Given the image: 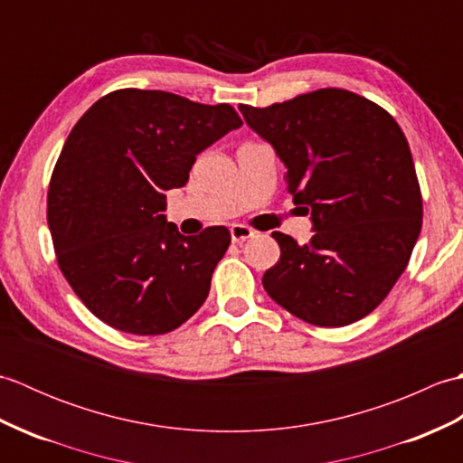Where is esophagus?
Returning <instances> with one entry per match:
<instances>
[{
	"instance_id": "1",
	"label": "esophagus",
	"mask_w": 463,
	"mask_h": 463,
	"mask_svg": "<svg viewBox=\"0 0 463 463\" xmlns=\"http://www.w3.org/2000/svg\"><path fill=\"white\" fill-rule=\"evenodd\" d=\"M254 234V231L250 229V226H247V224H232L231 226V239H232V242H242V241H247V239H250Z\"/></svg>"
}]
</instances>
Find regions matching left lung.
<instances>
[{
	"label": "left lung",
	"instance_id": "left-lung-1",
	"mask_svg": "<svg viewBox=\"0 0 463 463\" xmlns=\"http://www.w3.org/2000/svg\"><path fill=\"white\" fill-rule=\"evenodd\" d=\"M287 166V189L307 204L312 239L272 232L280 259L264 272L269 297L314 326H346L388 297L421 231L410 145L380 105L318 90L270 107H239Z\"/></svg>",
	"mask_w": 463,
	"mask_h": 463
}]
</instances>
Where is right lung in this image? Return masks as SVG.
I'll return each instance as SVG.
<instances>
[{"instance_id": "1", "label": "right lung", "mask_w": 463, "mask_h": 463, "mask_svg": "<svg viewBox=\"0 0 463 463\" xmlns=\"http://www.w3.org/2000/svg\"><path fill=\"white\" fill-rule=\"evenodd\" d=\"M241 125L226 103L143 90L105 95L75 123L49 183L47 222L59 269L97 318L156 336L203 307L231 232L184 237L159 213L196 155Z\"/></svg>"}]
</instances>
